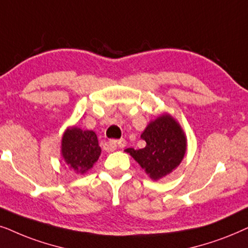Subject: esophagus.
Masks as SVG:
<instances>
[{
	"label": "esophagus",
	"instance_id": "esophagus-1",
	"mask_svg": "<svg viewBox=\"0 0 248 248\" xmlns=\"http://www.w3.org/2000/svg\"><path fill=\"white\" fill-rule=\"evenodd\" d=\"M108 145H110L111 148H124L127 145V141L126 140H124V138H121V140H112L108 141Z\"/></svg>",
	"mask_w": 248,
	"mask_h": 248
}]
</instances>
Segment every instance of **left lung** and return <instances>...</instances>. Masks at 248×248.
I'll return each instance as SVG.
<instances>
[{
  "mask_svg": "<svg viewBox=\"0 0 248 248\" xmlns=\"http://www.w3.org/2000/svg\"><path fill=\"white\" fill-rule=\"evenodd\" d=\"M146 146L140 150L127 148L138 164L153 180L172 172L186 153L187 140L180 124L170 114H162L151 121L141 134Z\"/></svg>",
  "mask_w": 248,
  "mask_h": 248,
  "instance_id": "1",
  "label": "left lung"
}]
</instances>
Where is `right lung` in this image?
Masks as SVG:
<instances>
[{"instance_id": "right-lung-1", "label": "right lung", "mask_w": 248, "mask_h": 248, "mask_svg": "<svg viewBox=\"0 0 248 248\" xmlns=\"http://www.w3.org/2000/svg\"><path fill=\"white\" fill-rule=\"evenodd\" d=\"M61 153L64 162L75 172L85 173L93 168L101 155L96 134L78 127L68 128L62 137Z\"/></svg>"}]
</instances>
